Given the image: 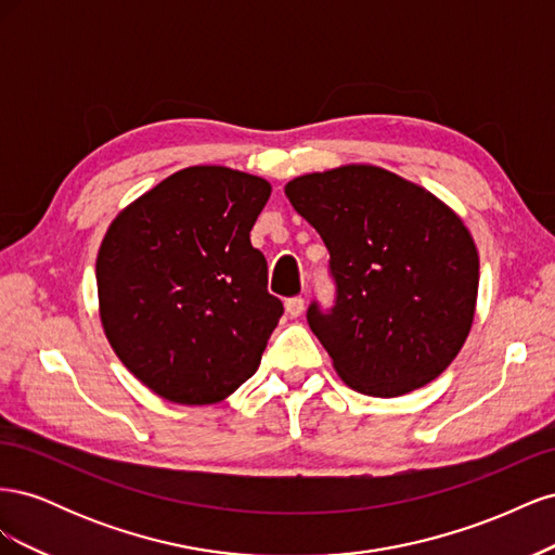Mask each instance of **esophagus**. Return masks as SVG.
Masks as SVG:
<instances>
[{"instance_id":"obj_1","label":"esophagus","mask_w":555,"mask_h":555,"mask_svg":"<svg viewBox=\"0 0 555 555\" xmlns=\"http://www.w3.org/2000/svg\"><path fill=\"white\" fill-rule=\"evenodd\" d=\"M284 308H287L289 317H300V314H304V310H306V298H300V296L289 298L287 304H284Z\"/></svg>"}]
</instances>
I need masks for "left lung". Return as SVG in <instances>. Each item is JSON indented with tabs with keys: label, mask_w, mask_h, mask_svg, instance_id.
Instances as JSON below:
<instances>
[{
	"label": "left lung",
	"mask_w": 555,
	"mask_h": 555,
	"mask_svg": "<svg viewBox=\"0 0 555 555\" xmlns=\"http://www.w3.org/2000/svg\"><path fill=\"white\" fill-rule=\"evenodd\" d=\"M322 236L338 298L308 324L333 371L359 393L422 389L456 359L475 322L479 255L442 198L373 164H343L284 184Z\"/></svg>",
	"instance_id": "left-lung-1"
}]
</instances>
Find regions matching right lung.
Wrapping results in <instances>:
<instances>
[{
    "instance_id": "obj_1",
    "label": "right lung",
    "mask_w": 555,
    "mask_h": 555,
    "mask_svg": "<svg viewBox=\"0 0 555 555\" xmlns=\"http://www.w3.org/2000/svg\"><path fill=\"white\" fill-rule=\"evenodd\" d=\"M271 190L229 166H188L111 222L96 255L99 319L159 398L212 405L257 373L282 314L249 243Z\"/></svg>"
}]
</instances>
